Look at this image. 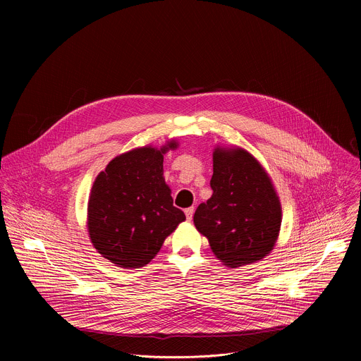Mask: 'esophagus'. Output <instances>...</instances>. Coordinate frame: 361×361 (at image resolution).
I'll use <instances>...</instances> for the list:
<instances>
[{
  "label": "esophagus",
  "mask_w": 361,
  "mask_h": 361,
  "mask_svg": "<svg viewBox=\"0 0 361 361\" xmlns=\"http://www.w3.org/2000/svg\"><path fill=\"white\" fill-rule=\"evenodd\" d=\"M185 217H187V220L188 221H191L192 220V214H194V207H190V209H185Z\"/></svg>",
  "instance_id": "1"
}]
</instances>
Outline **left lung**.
<instances>
[{"instance_id": "obj_1", "label": "left lung", "mask_w": 361, "mask_h": 361, "mask_svg": "<svg viewBox=\"0 0 361 361\" xmlns=\"http://www.w3.org/2000/svg\"><path fill=\"white\" fill-rule=\"evenodd\" d=\"M210 185L213 195L197 207L194 226L217 259L231 269L264 259L279 238L281 204L263 166L240 147H216Z\"/></svg>"}]
</instances>
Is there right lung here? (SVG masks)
Masks as SVG:
<instances>
[{
  "label": "right lung",
  "instance_id": "right-lung-1",
  "mask_svg": "<svg viewBox=\"0 0 361 361\" xmlns=\"http://www.w3.org/2000/svg\"><path fill=\"white\" fill-rule=\"evenodd\" d=\"M151 145L121 154L101 171L91 188L87 227L95 250L117 267L140 269L160 251L164 240L185 220L174 207L163 177L164 154Z\"/></svg>",
  "mask_w": 361,
  "mask_h": 361
}]
</instances>
